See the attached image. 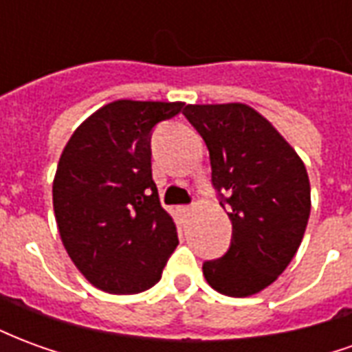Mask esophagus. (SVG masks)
<instances>
[{"mask_svg": "<svg viewBox=\"0 0 352 352\" xmlns=\"http://www.w3.org/2000/svg\"><path fill=\"white\" fill-rule=\"evenodd\" d=\"M177 211H179V214H181V217H188V214H190V211H192V207L181 206V207H177Z\"/></svg>", "mask_w": 352, "mask_h": 352, "instance_id": "obj_1", "label": "esophagus"}]
</instances>
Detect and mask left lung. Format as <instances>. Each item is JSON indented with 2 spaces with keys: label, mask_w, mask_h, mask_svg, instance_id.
I'll use <instances>...</instances> for the list:
<instances>
[{
  "label": "left lung",
  "mask_w": 352,
  "mask_h": 352,
  "mask_svg": "<svg viewBox=\"0 0 352 352\" xmlns=\"http://www.w3.org/2000/svg\"><path fill=\"white\" fill-rule=\"evenodd\" d=\"M206 141L213 186L232 221V245L204 264L211 287L232 298L258 294L287 270L311 211L307 169L273 124L245 103L186 105Z\"/></svg>",
  "instance_id": "left-lung-1"
}]
</instances>
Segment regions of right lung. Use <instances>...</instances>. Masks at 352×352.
<instances>
[{
    "instance_id": "add662e5",
    "label": "right lung",
    "mask_w": 352,
    "mask_h": 352,
    "mask_svg": "<svg viewBox=\"0 0 352 352\" xmlns=\"http://www.w3.org/2000/svg\"><path fill=\"white\" fill-rule=\"evenodd\" d=\"M183 101L116 100L67 141L52 183L65 251L94 287L138 294L154 287L179 245L151 169V131Z\"/></svg>"
}]
</instances>
